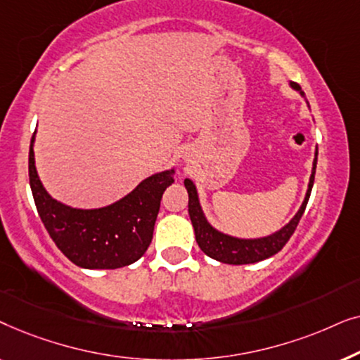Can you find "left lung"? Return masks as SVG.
<instances>
[{"label":"left lung","mask_w":360,"mask_h":360,"mask_svg":"<svg viewBox=\"0 0 360 360\" xmlns=\"http://www.w3.org/2000/svg\"><path fill=\"white\" fill-rule=\"evenodd\" d=\"M292 90L298 91L300 95L304 98V93L302 91L298 83L290 82ZM309 106V105H308ZM316 162H318V149L314 150L313 159V169L311 175H309L308 190L304 195V200L302 206H300L297 213L287 224L275 231V233L269 236H262V238H238V236L226 234L223 231L216 229L213 224L206 219V214L203 208H201L198 190L193 180L185 179V188L188 191V214L195 229V239L198 243L200 249L208 255V257L218 260L223 264L231 265H244V264H255L260 260L272 257L278 252L280 249L287 244V240L292 238V234L297 229L300 223V218L303 216V211L307 208V203L311 195L313 181H314V172H316Z\"/></svg>","instance_id":"8db88e82"}]
</instances>
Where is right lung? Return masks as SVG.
Instances as JSON below:
<instances>
[{"instance_id":"right-lung-1","label":"right lung","mask_w":360,"mask_h":360,"mask_svg":"<svg viewBox=\"0 0 360 360\" xmlns=\"http://www.w3.org/2000/svg\"><path fill=\"white\" fill-rule=\"evenodd\" d=\"M29 149V184L47 233L63 255L82 269H120L134 264L149 248L160 200L174 184L175 167L147 176L134 190L101 208H73L49 195Z\"/></svg>"}]
</instances>
